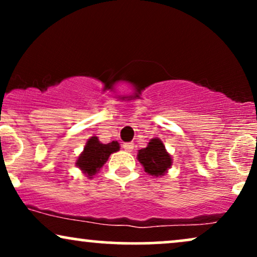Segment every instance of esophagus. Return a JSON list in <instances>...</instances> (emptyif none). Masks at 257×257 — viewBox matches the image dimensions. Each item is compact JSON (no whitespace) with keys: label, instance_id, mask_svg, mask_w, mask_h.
Wrapping results in <instances>:
<instances>
[{"label":"esophagus","instance_id":"34e87169","mask_svg":"<svg viewBox=\"0 0 257 257\" xmlns=\"http://www.w3.org/2000/svg\"><path fill=\"white\" fill-rule=\"evenodd\" d=\"M123 149H124V151H126V152H132L133 149H134V144H133V143H124V144H123Z\"/></svg>","mask_w":257,"mask_h":257}]
</instances>
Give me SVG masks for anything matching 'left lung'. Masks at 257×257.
<instances>
[{
    "label": "left lung",
    "instance_id": "left-lung-1",
    "mask_svg": "<svg viewBox=\"0 0 257 257\" xmlns=\"http://www.w3.org/2000/svg\"><path fill=\"white\" fill-rule=\"evenodd\" d=\"M138 159L147 174L152 176H163L172 167V156L167 152L161 139H151L145 149L138 151Z\"/></svg>",
    "mask_w": 257,
    "mask_h": 257
}]
</instances>
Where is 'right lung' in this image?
Returning a JSON list of instances; mask_svg holds the SVG:
<instances>
[{
	"mask_svg": "<svg viewBox=\"0 0 257 257\" xmlns=\"http://www.w3.org/2000/svg\"><path fill=\"white\" fill-rule=\"evenodd\" d=\"M117 151H119V144L117 141L101 144L98 138L91 137L88 139L83 152L77 158L76 166L87 175V178L90 179L101 169L111 153Z\"/></svg>",
	"mask_w": 257,
	"mask_h": 257,
	"instance_id": "add662e5",
	"label": "right lung"
}]
</instances>
